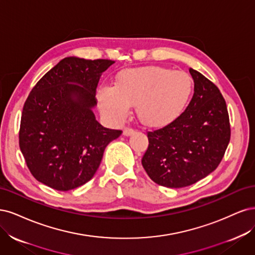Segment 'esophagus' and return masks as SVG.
<instances>
[{
	"instance_id": "1",
	"label": "esophagus",
	"mask_w": 255,
	"mask_h": 255,
	"mask_svg": "<svg viewBox=\"0 0 255 255\" xmlns=\"http://www.w3.org/2000/svg\"><path fill=\"white\" fill-rule=\"evenodd\" d=\"M134 130L132 128H126L124 131H123V134H124L125 136H130L131 134H133Z\"/></svg>"
}]
</instances>
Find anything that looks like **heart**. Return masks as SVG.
Masks as SVG:
<instances>
[{
  "label": "heart",
  "mask_w": 255,
  "mask_h": 255,
  "mask_svg": "<svg viewBox=\"0 0 255 255\" xmlns=\"http://www.w3.org/2000/svg\"><path fill=\"white\" fill-rule=\"evenodd\" d=\"M193 91V81L184 72L162 67L127 69L116 84H103L97 102L103 116L121 124L137 104V114L148 126H164L184 110Z\"/></svg>",
  "instance_id": "1"
}]
</instances>
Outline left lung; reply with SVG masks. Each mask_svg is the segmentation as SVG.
<instances>
[{"label":"left lung","mask_w":255,"mask_h":255,"mask_svg":"<svg viewBox=\"0 0 255 255\" xmlns=\"http://www.w3.org/2000/svg\"><path fill=\"white\" fill-rule=\"evenodd\" d=\"M194 95L184 112L170 124L147 133L142 159L147 175L159 185L179 188L214 171L230 142L227 105L218 88L190 69Z\"/></svg>","instance_id":"obj_1"}]
</instances>
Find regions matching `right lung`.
Masks as SVG:
<instances>
[{
    "instance_id": "obj_1",
    "label": "right lung",
    "mask_w": 255,
    "mask_h": 255,
    "mask_svg": "<svg viewBox=\"0 0 255 255\" xmlns=\"http://www.w3.org/2000/svg\"><path fill=\"white\" fill-rule=\"evenodd\" d=\"M114 61L67 57L48 71L24 104L20 149L31 175L57 191L90 181L121 130L103 127L93 109L102 74Z\"/></svg>"
}]
</instances>
